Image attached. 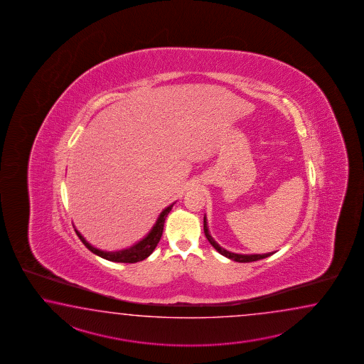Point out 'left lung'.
I'll list each match as a JSON object with an SVG mask.
<instances>
[{
    "label": "left lung",
    "mask_w": 364,
    "mask_h": 364,
    "mask_svg": "<svg viewBox=\"0 0 364 364\" xmlns=\"http://www.w3.org/2000/svg\"><path fill=\"white\" fill-rule=\"evenodd\" d=\"M204 234L207 237L209 243L216 248L217 251L221 254V255L234 260V262H238V263H250V262H256V260H260V259H265L268 256L273 255L274 252H268V254H235L232 251H228L224 247H221L216 240H213V237L210 235L208 229V223H207V216L204 215Z\"/></svg>",
    "instance_id": "8db88e82"
}]
</instances>
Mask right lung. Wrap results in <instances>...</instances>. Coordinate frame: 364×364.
I'll list each match as a JSON object with an SVG mask.
<instances>
[{
	"mask_svg": "<svg viewBox=\"0 0 364 364\" xmlns=\"http://www.w3.org/2000/svg\"><path fill=\"white\" fill-rule=\"evenodd\" d=\"M174 203H171V205H168L166 208L163 209V212L157 217L155 225L152 226V229L147 232V235L144 238H141L130 247L124 248V250L102 251L100 248L93 247L91 243H88L85 237L80 234V232H77V229H75V232H77L79 240L83 242L85 247L88 248L95 255L100 256V257L109 260V262H116V263H138V262L147 259L148 256L154 252V250H155L157 243L160 242L161 235H163L165 218L173 208Z\"/></svg>",
	"mask_w": 364,
	"mask_h": 364,
	"instance_id": "obj_1",
	"label": "right lung"
}]
</instances>
